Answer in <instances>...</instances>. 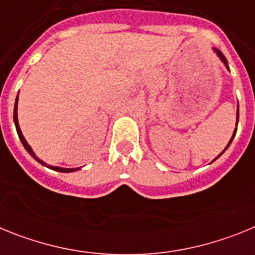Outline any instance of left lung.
Masks as SVG:
<instances>
[{
	"label": "left lung",
	"mask_w": 255,
	"mask_h": 255,
	"mask_svg": "<svg viewBox=\"0 0 255 255\" xmlns=\"http://www.w3.org/2000/svg\"><path fill=\"white\" fill-rule=\"evenodd\" d=\"M213 49H215V52H216V53H217V55H218V57H220V58H221V61H222V62H224L225 65H226L227 70H229V66H227V60H226V58H225V56L222 55V52H221V51H218V49H216V48H213ZM236 120H238V121H236V126H238V123H239V107H238V112H236ZM236 130H238V129H235V130H234V134H233V136H231V139H230L229 144H227V147L225 148V149H224V152H225V150L227 149V148L230 147V144H231V141H233L234 136H235V134H236ZM224 152H222V153H224ZM222 153H221V154H222ZM221 154H220V155H221ZM220 155H218V157H220ZM218 157H216L215 159H217ZM215 159H213V161H215Z\"/></svg>",
	"instance_id": "8db88e82"
}]
</instances>
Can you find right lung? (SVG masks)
<instances>
[{"mask_svg": "<svg viewBox=\"0 0 255 255\" xmlns=\"http://www.w3.org/2000/svg\"><path fill=\"white\" fill-rule=\"evenodd\" d=\"M17 97H19V96H17ZM17 97H16V101H15V107H13V123H15V126H16V131H17V135H19L20 140H21V143H22V145H24V148H25V149L28 150L29 154H30L31 157H33V158L35 159V161H38V162H39V163L43 164V166H47V167H48V168H52V170L58 171V172H73V171H78L80 167H78V168H62V167H56V166H49V164L44 163V162L42 161V159H39L37 157V155L34 154V152H33L31 147L28 144V141H26L25 138L22 136L21 130H20L19 121H17Z\"/></svg>", "mask_w": 255, "mask_h": 255, "instance_id": "obj_1", "label": "right lung"}]
</instances>
